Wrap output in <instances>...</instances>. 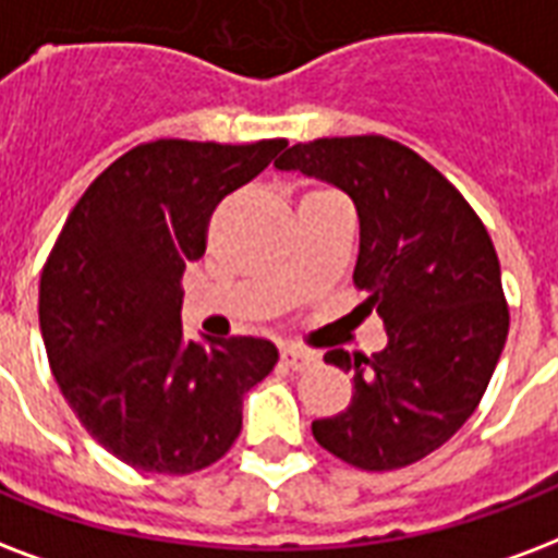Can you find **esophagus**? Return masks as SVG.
<instances>
[{
  "instance_id": "obj_1",
  "label": "esophagus",
  "mask_w": 558,
  "mask_h": 558,
  "mask_svg": "<svg viewBox=\"0 0 558 558\" xmlns=\"http://www.w3.org/2000/svg\"><path fill=\"white\" fill-rule=\"evenodd\" d=\"M280 363L287 365L289 372H304V368L318 363V356L313 351H301V348H283L280 351Z\"/></svg>"
}]
</instances>
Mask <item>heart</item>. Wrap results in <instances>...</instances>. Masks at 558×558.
<instances>
[{
    "label": "heart",
    "mask_w": 558,
    "mask_h": 558,
    "mask_svg": "<svg viewBox=\"0 0 558 558\" xmlns=\"http://www.w3.org/2000/svg\"><path fill=\"white\" fill-rule=\"evenodd\" d=\"M327 190H313V193H307V195H325Z\"/></svg>",
    "instance_id": "obj_1"
}]
</instances>
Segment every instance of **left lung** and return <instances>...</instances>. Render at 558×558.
Here are the masks:
<instances>
[{"label": "left lung", "instance_id": "left-lung-1", "mask_svg": "<svg viewBox=\"0 0 558 558\" xmlns=\"http://www.w3.org/2000/svg\"><path fill=\"white\" fill-rule=\"evenodd\" d=\"M295 169L351 195L360 216V313L383 318L372 356L327 351L351 374L345 412L313 421L325 450L363 471L412 465L477 410L509 333L500 263L486 225L457 186L412 148L380 134L287 148Z\"/></svg>", "mask_w": 558, "mask_h": 558}]
</instances>
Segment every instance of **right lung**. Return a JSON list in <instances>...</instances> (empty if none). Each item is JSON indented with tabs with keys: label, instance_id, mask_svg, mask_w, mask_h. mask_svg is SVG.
I'll return each instance as SVG.
<instances>
[{
	"label": "right lung",
	"instance_id": "right-lung-1",
	"mask_svg": "<svg viewBox=\"0 0 558 558\" xmlns=\"http://www.w3.org/2000/svg\"><path fill=\"white\" fill-rule=\"evenodd\" d=\"M287 140H155L101 172L40 275V333L63 398L93 439L151 474H193L242 430V398L278 363L269 339H184L181 278L225 195Z\"/></svg>",
	"mask_w": 558,
	"mask_h": 558
}]
</instances>
